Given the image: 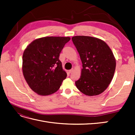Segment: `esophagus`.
Listing matches in <instances>:
<instances>
[{
    "instance_id": "34e87169",
    "label": "esophagus",
    "mask_w": 135,
    "mask_h": 135,
    "mask_svg": "<svg viewBox=\"0 0 135 135\" xmlns=\"http://www.w3.org/2000/svg\"><path fill=\"white\" fill-rule=\"evenodd\" d=\"M73 71H74V69H71V70H69V73H71Z\"/></svg>"
}]
</instances>
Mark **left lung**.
Masks as SVG:
<instances>
[{"instance_id": "1", "label": "left lung", "mask_w": 135, "mask_h": 135, "mask_svg": "<svg viewBox=\"0 0 135 135\" xmlns=\"http://www.w3.org/2000/svg\"><path fill=\"white\" fill-rule=\"evenodd\" d=\"M72 40L83 64L81 76L75 81L77 88L89 96L103 93L115 70L116 61L111 49L103 40L92 36H75Z\"/></svg>"}]
</instances>
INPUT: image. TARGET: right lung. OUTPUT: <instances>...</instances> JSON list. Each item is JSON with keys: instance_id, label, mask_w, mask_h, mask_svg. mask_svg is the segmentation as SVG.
Segmentation results:
<instances>
[{"instance_id": "obj_1", "label": "right lung", "mask_w": 135, "mask_h": 135, "mask_svg": "<svg viewBox=\"0 0 135 135\" xmlns=\"http://www.w3.org/2000/svg\"><path fill=\"white\" fill-rule=\"evenodd\" d=\"M70 37L47 36L32 41L22 56V72L27 83L39 95L56 92L67 76L59 60Z\"/></svg>"}]
</instances>
